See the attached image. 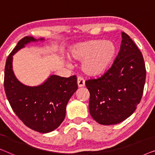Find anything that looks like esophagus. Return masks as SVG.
<instances>
[{
  "instance_id": "1",
  "label": "esophagus",
  "mask_w": 155,
  "mask_h": 155,
  "mask_svg": "<svg viewBox=\"0 0 155 155\" xmlns=\"http://www.w3.org/2000/svg\"><path fill=\"white\" fill-rule=\"evenodd\" d=\"M84 80L83 79V78L82 77H78V85L79 87H82L84 86Z\"/></svg>"
}]
</instances>
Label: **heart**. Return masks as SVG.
Returning <instances> with one entry per match:
<instances>
[{
    "label": "heart",
    "mask_w": 155,
    "mask_h": 155,
    "mask_svg": "<svg viewBox=\"0 0 155 155\" xmlns=\"http://www.w3.org/2000/svg\"><path fill=\"white\" fill-rule=\"evenodd\" d=\"M116 54V46L111 41L90 40L79 43L71 51V56L82 61V70L89 75H97L109 68Z\"/></svg>",
    "instance_id": "obj_1"
}]
</instances>
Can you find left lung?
<instances>
[{
    "label": "left lung",
    "instance_id": "8db88e82",
    "mask_svg": "<svg viewBox=\"0 0 155 155\" xmlns=\"http://www.w3.org/2000/svg\"><path fill=\"white\" fill-rule=\"evenodd\" d=\"M121 45L111 67L100 78L86 80L90 115L101 125L117 124L131 116L140 102L145 83L143 54L122 32Z\"/></svg>",
    "mask_w": 155,
    "mask_h": 155
}]
</instances>
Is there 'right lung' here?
<instances>
[{
    "label": "right lung",
    "mask_w": 155,
    "mask_h": 155,
    "mask_svg": "<svg viewBox=\"0 0 155 155\" xmlns=\"http://www.w3.org/2000/svg\"><path fill=\"white\" fill-rule=\"evenodd\" d=\"M36 41L32 37H25L8 56L4 89L12 110L23 124L37 132L46 133L56 129L64 120L67 104L78 89L77 78L52 75L36 87L26 86L18 81L12 71V56L25 44Z\"/></svg>",
    "instance_id": "add662e5"
}]
</instances>
